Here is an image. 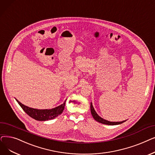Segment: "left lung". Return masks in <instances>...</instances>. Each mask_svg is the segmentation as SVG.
Here are the masks:
<instances>
[{"instance_id": "1", "label": "left lung", "mask_w": 155, "mask_h": 155, "mask_svg": "<svg viewBox=\"0 0 155 155\" xmlns=\"http://www.w3.org/2000/svg\"><path fill=\"white\" fill-rule=\"evenodd\" d=\"M90 108H91V115H92L93 117L94 118V119L95 120H97V122H100V123L106 124V125H110V126H114V125H119V124H122L123 122L126 121V120H124V121H122V122H110V121H108L107 120L104 119H103V118L100 117L97 114V113L95 112V110H94V108L93 107L92 103H91Z\"/></svg>"}]
</instances>
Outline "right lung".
<instances>
[{
	"mask_svg": "<svg viewBox=\"0 0 155 155\" xmlns=\"http://www.w3.org/2000/svg\"><path fill=\"white\" fill-rule=\"evenodd\" d=\"M16 101L19 104V105L21 106V107L23 108L24 111L29 117H31L33 119L38 121H46L51 119H54L57 116L61 115L64 109L66 101L65 100L63 104L52 109L39 110L28 107L23 104H22L18 100H16Z\"/></svg>",
	"mask_w": 155,
	"mask_h": 155,
	"instance_id": "right-lung-1",
	"label": "right lung"
}]
</instances>
